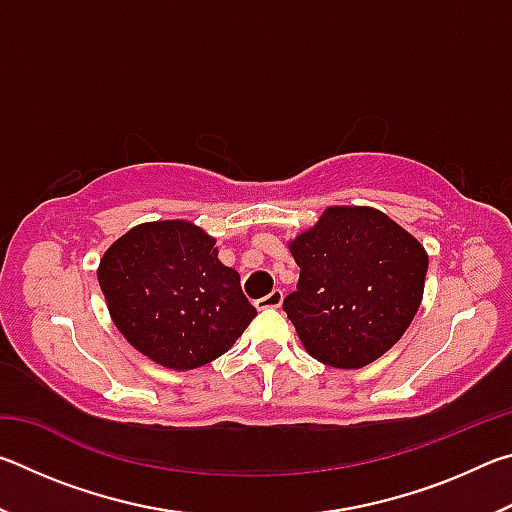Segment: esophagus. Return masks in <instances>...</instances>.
Masks as SVG:
<instances>
[{
	"label": "esophagus",
	"instance_id": "esophagus-1",
	"mask_svg": "<svg viewBox=\"0 0 512 512\" xmlns=\"http://www.w3.org/2000/svg\"><path fill=\"white\" fill-rule=\"evenodd\" d=\"M282 298H284V293L280 289H275V291L268 293V296L255 300V307L257 309H277L282 305Z\"/></svg>",
	"mask_w": 512,
	"mask_h": 512
}]
</instances>
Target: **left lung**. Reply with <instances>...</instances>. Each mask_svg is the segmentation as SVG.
<instances>
[{"label":"left lung","mask_w":512,"mask_h":512,"mask_svg":"<svg viewBox=\"0 0 512 512\" xmlns=\"http://www.w3.org/2000/svg\"><path fill=\"white\" fill-rule=\"evenodd\" d=\"M289 250L300 280L282 307L311 357L357 370L402 339L429 257L393 219L375 207H327Z\"/></svg>","instance_id":"1"}]
</instances>
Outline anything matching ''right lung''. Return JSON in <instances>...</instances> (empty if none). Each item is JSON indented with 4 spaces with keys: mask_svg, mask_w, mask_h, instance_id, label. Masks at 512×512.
Masks as SVG:
<instances>
[{
    "mask_svg": "<svg viewBox=\"0 0 512 512\" xmlns=\"http://www.w3.org/2000/svg\"><path fill=\"white\" fill-rule=\"evenodd\" d=\"M214 244L189 221H155L135 225L101 257L97 277L117 329L164 368L214 361L257 316Z\"/></svg>",
    "mask_w": 512,
    "mask_h": 512,
    "instance_id": "obj_1",
    "label": "right lung"
}]
</instances>
